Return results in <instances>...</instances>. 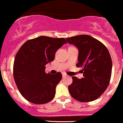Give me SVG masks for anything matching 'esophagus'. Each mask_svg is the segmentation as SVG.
I'll list each match as a JSON object with an SVG mask.
<instances>
[{
    "instance_id": "obj_1",
    "label": "esophagus",
    "mask_w": 123,
    "mask_h": 123,
    "mask_svg": "<svg viewBox=\"0 0 123 123\" xmlns=\"http://www.w3.org/2000/svg\"><path fill=\"white\" fill-rule=\"evenodd\" d=\"M62 75H63V77H66V76H67V74H66L65 72H63V73H62Z\"/></svg>"
}]
</instances>
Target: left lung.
Returning <instances> with one entry per match:
<instances>
[{"label":"left lung","instance_id":"1","mask_svg":"<svg viewBox=\"0 0 123 123\" xmlns=\"http://www.w3.org/2000/svg\"><path fill=\"white\" fill-rule=\"evenodd\" d=\"M68 43L78 49L76 66L81 68L83 78L72 77L68 86L72 97L81 102L97 100L106 91L111 80L112 62L107 48L101 42L88 35L66 38Z\"/></svg>","mask_w":123,"mask_h":123}]
</instances>
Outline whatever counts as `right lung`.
<instances>
[{
    "mask_svg": "<svg viewBox=\"0 0 123 123\" xmlns=\"http://www.w3.org/2000/svg\"><path fill=\"white\" fill-rule=\"evenodd\" d=\"M65 38L40 36L29 40L15 57L13 75L23 97L37 105L49 102L55 97L56 86L62 78L60 72H45V65L54 60L55 54L64 44Z\"/></svg>",
    "mask_w": 123,
    "mask_h": 123,
    "instance_id": "1",
    "label": "right lung"
}]
</instances>
